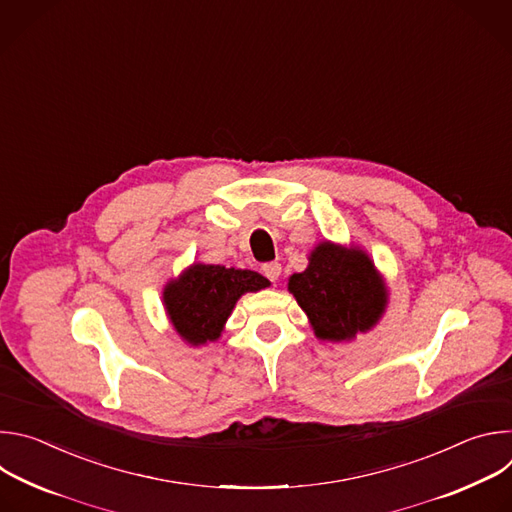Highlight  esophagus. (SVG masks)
I'll return each instance as SVG.
<instances>
[{"mask_svg":"<svg viewBox=\"0 0 512 512\" xmlns=\"http://www.w3.org/2000/svg\"><path fill=\"white\" fill-rule=\"evenodd\" d=\"M263 273H265L267 279H271L275 283L279 279V275H281V265L279 263H265L263 265Z\"/></svg>","mask_w":512,"mask_h":512,"instance_id":"1","label":"esophagus"}]
</instances>
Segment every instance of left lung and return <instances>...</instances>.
Here are the masks:
<instances>
[{"label":"left lung","instance_id":"8db88e82","mask_svg":"<svg viewBox=\"0 0 512 512\" xmlns=\"http://www.w3.org/2000/svg\"><path fill=\"white\" fill-rule=\"evenodd\" d=\"M287 291L306 312L318 340L352 342L387 312L389 287L371 255L358 245L320 241L308 267L289 275Z\"/></svg>","mask_w":512,"mask_h":512}]
</instances>
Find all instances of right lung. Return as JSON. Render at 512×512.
<instances>
[{
  "mask_svg": "<svg viewBox=\"0 0 512 512\" xmlns=\"http://www.w3.org/2000/svg\"><path fill=\"white\" fill-rule=\"evenodd\" d=\"M269 285L267 277L251 269L192 263L164 285V310L174 332L198 348L221 338L245 294Z\"/></svg>",
  "mask_w": 512,
  "mask_h": 512,
  "instance_id": "obj_1",
  "label": "right lung"
}]
</instances>
